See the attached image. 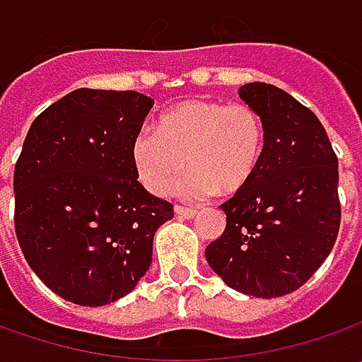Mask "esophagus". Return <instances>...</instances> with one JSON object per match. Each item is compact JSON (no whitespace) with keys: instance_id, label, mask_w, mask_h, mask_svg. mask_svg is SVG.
Masks as SVG:
<instances>
[{"instance_id":"obj_1","label":"esophagus","mask_w":362,"mask_h":362,"mask_svg":"<svg viewBox=\"0 0 362 362\" xmlns=\"http://www.w3.org/2000/svg\"><path fill=\"white\" fill-rule=\"evenodd\" d=\"M175 216L183 217V219H195V217H197V211L187 209V207H181V205H175Z\"/></svg>"}]
</instances>
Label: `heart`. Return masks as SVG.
<instances>
[{
    "instance_id": "b5f03b06",
    "label": "heart",
    "mask_w": 362,
    "mask_h": 362,
    "mask_svg": "<svg viewBox=\"0 0 362 362\" xmlns=\"http://www.w3.org/2000/svg\"><path fill=\"white\" fill-rule=\"evenodd\" d=\"M266 148V124L254 106L223 100H185L169 108L157 131H143L131 146L132 165L143 187L163 197L181 171L179 193L202 202L217 191L238 195L257 173Z\"/></svg>"
}]
</instances>
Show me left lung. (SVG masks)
Listing matches in <instances>:
<instances>
[{"label":"left lung","instance_id":"8db88e82","mask_svg":"<svg viewBox=\"0 0 362 362\" xmlns=\"http://www.w3.org/2000/svg\"><path fill=\"white\" fill-rule=\"evenodd\" d=\"M240 98L266 124L252 183L221 205L226 231L205 250L226 284L256 298L298 290L339 235V159L310 108L278 86L250 82Z\"/></svg>","mask_w":362,"mask_h":362}]
</instances>
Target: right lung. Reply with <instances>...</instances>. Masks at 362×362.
<instances>
[{
	"instance_id": "obj_1",
	"label": "right lung",
	"mask_w": 362,
	"mask_h": 362,
	"mask_svg": "<svg viewBox=\"0 0 362 362\" xmlns=\"http://www.w3.org/2000/svg\"><path fill=\"white\" fill-rule=\"evenodd\" d=\"M153 98L78 88L32 122L13 173L16 233L60 298L106 306L134 290L173 205L136 179L131 146Z\"/></svg>"
}]
</instances>
